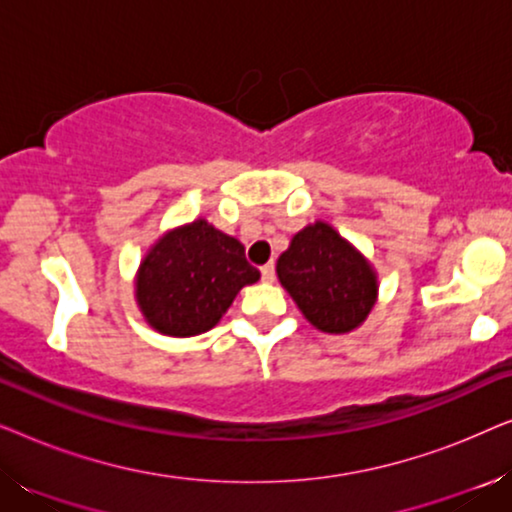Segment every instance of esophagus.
<instances>
[{"label": "esophagus", "instance_id": "esophagus-1", "mask_svg": "<svg viewBox=\"0 0 512 512\" xmlns=\"http://www.w3.org/2000/svg\"><path fill=\"white\" fill-rule=\"evenodd\" d=\"M261 277H263V282H275V277H277L275 265H272V263L263 265V268H261Z\"/></svg>", "mask_w": 512, "mask_h": 512}]
</instances>
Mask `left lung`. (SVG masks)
Instances as JSON below:
<instances>
[{"label": "left lung", "mask_w": 512, "mask_h": 512, "mask_svg": "<svg viewBox=\"0 0 512 512\" xmlns=\"http://www.w3.org/2000/svg\"><path fill=\"white\" fill-rule=\"evenodd\" d=\"M277 275L307 321L324 333L354 331L375 305V272L328 223L317 221L293 237Z\"/></svg>", "instance_id": "obj_1"}]
</instances>
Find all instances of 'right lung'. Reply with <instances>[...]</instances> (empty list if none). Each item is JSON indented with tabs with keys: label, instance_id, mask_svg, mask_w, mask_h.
<instances>
[{
	"label": "right lung",
	"instance_id": "right-lung-1",
	"mask_svg": "<svg viewBox=\"0 0 512 512\" xmlns=\"http://www.w3.org/2000/svg\"><path fill=\"white\" fill-rule=\"evenodd\" d=\"M258 277L242 244L200 219L149 251L137 275V303L156 331L188 338L219 324L237 291Z\"/></svg>",
	"mask_w": 512,
	"mask_h": 512
}]
</instances>
